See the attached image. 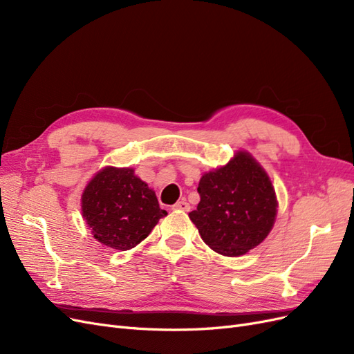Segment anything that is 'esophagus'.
Instances as JSON below:
<instances>
[{"mask_svg": "<svg viewBox=\"0 0 354 354\" xmlns=\"http://www.w3.org/2000/svg\"><path fill=\"white\" fill-rule=\"evenodd\" d=\"M173 208H174V209H180V211H189V209H190V205H189V203H187L186 201H178Z\"/></svg>", "mask_w": 354, "mask_h": 354, "instance_id": "esophagus-1", "label": "esophagus"}]
</instances>
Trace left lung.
I'll use <instances>...</instances> for the list:
<instances>
[{
	"mask_svg": "<svg viewBox=\"0 0 354 354\" xmlns=\"http://www.w3.org/2000/svg\"><path fill=\"white\" fill-rule=\"evenodd\" d=\"M201 201L190 220L202 241L226 257H239L270 233L277 212L272 181L248 152H238L227 165L202 176Z\"/></svg>",
	"mask_w": 354,
	"mask_h": 354,
	"instance_id": "1",
	"label": "left lung"
}]
</instances>
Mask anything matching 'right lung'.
Here are the masks:
<instances>
[{"label":"right lung","instance_id":"add662e5","mask_svg":"<svg viewBox=\"0 0 354 354\" xmlns=\"http://www.w3.org/2000/svg\"><path fill=\"white\" fill-rule=\"evenodd\" d=\"M81 203L94 238L120 251L134 248L167 216L155 192L134 176L133 168L100 169L84 189Z\"/></svg>","mask_w":354,"mask_h":354}]
</instances>
